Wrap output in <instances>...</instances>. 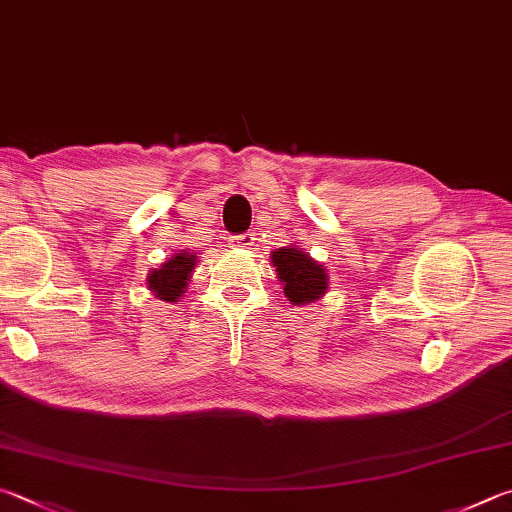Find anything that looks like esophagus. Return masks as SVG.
Segmentation results:
<instances>
[{
  "mask_svg": "<svg viewBox=\"0 0 512 512\" xmlns=\"http://www.w3.org/2000/svg\"><path fill=\"white\" fill-rule=\"evenodd\" d=\"M232 246H239V248H250L255 244V235L253 232H244V235H235L230 239Z\"/></svg>",
  "mask_w": 512,
  "mask_h": 512,
  "instance_id": "esophagus-1",
  "label": "esophagus"
}]
</instances>
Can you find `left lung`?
<instances>
[{
    "label": "left lung",
    "mask_w": 512,
    "mask_h": 512,
    "mask_svg": "<svg viewBox=\"0 0 512 512\" xmlns=\"http://www.w3.org/2000/svg\"><path fill=\"white\" fill-rule=\"evenodd\" d=\"M273 266L284 284V295L293 304H309L327 293V271L297 248H280L273 253Z\"/></svg>",
    "instance_id": "obj_1"
}]
</instances>
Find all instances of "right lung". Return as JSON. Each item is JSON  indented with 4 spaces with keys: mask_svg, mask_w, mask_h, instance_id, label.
Instances as JSON below:
<instances>
[{
    "mask_svg": "<svg viewBox=\"0 0 512 512\" xmlns=\"http://www.w3.org/2000/svg\"><path fill=\"white\" fill-rule=\"evenodd\" d=\"M192 268H194V255H188L181 250V253H176L172 259H167L161 268L152 271L150 277H147V284H150V288L159 300L176 302L181 297L183 288L188 286Z\"/></svg>",
    "mask_w": 512,
    "mask_h": 512,
    "instance_id": "add662e5",
    "label": "right lung"
}]
</instances>
